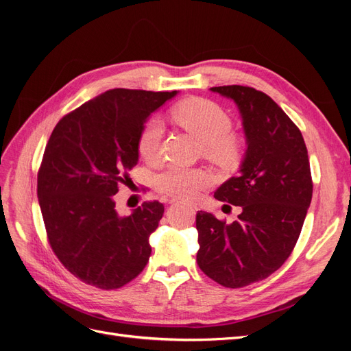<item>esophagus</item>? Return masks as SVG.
<instances>
[{
	"mask_svg": "<svg viewBox=\"0 0 351 351\" xmlns=\"http://www.w3.org/2000/svg\"><path fill=\"white\" fill-rule=\"evenodd\" d=\"M169 204H178V200H176V199H171V200H169Z\"/></svg>",
	"mask_w": 351,
	"mask_h": 351,
	"instance_id": "esophagus-1",
	"label": "esophagus"
}]
</instances>
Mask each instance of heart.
Instances as JSON below:
<instances>
[{
  "instance_id": "heart-1",
  "label": "heart",
  "mask_w": 351,
  "mask_h": 351,
  "mask_svg": "<svg viewBox=\"0 0 351 351\" xmlns=\"http://www.w3.org/2000/svg\"><path fill=\"white\" fill-rule=\"evenodd\" d=\"M171 119L202 142V151L221 165H232L240 156L241 145L231 134L228 114L215 102L204 98H190L178 102L171 110ZM164 133L162 123L152 119L145 124L137 141V149L145 159H155L159 154ZM212 182L205 168L169 165L155 176V186L165 195L177 199H195Z\"/></svg>"
}]
</instances>
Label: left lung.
I'll return each mask as SVG.
<instances>
[{
    "mask_svg": "<svg viewBox=\"0 0 351 351\" xmlns=\"http://www.w3.org/2000/svg\"><path fill=\"white\" fill-rule=\"evenodd\" d=\"M210 90L234 101L241 117L246 152L239 174L214 195L241 212L231 224L197 212L196 259L209 278L240 289L290 256L311 206V165L300 130L267 93L240 84Z\"/></svg>",
    "mask_w": 351,
    "mask_h": 351,
    "instance_id": "1",
    "label": "left lung"
}]
</instances>
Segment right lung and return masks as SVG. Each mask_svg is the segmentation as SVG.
Here are the masks:
<instances>
[{"mask_svg":"<svg viewBox=\"0 0 351 351\" xmlns=\"http://www.w3.org/2000/svg\"><path fill=\"white\" fill-rule=\"evenodd\" d=\"M177 93L110 89L52 130L38 173L39 206L52 250L83 282L120 289L149 261L164 205L145 202L120 217L114 195L139 161L145 123Z\"/></svg>","mask_w":351,"mask_h":351,"instance_id":"right-lung-1","label":"right lung"}]
</instances>
